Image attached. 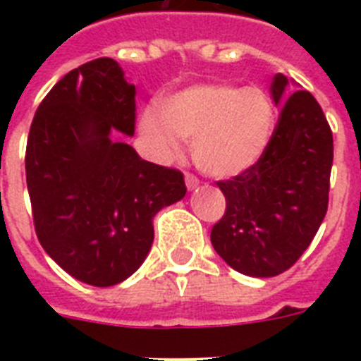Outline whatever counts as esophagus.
<instances>
[{
  "label": "esophagus",
  "mask_w": 361,
  "mask_h": 361,
  "mask_svg": "<svg viewBox=\"0 0 361 361\" xmlns=\"http://www.w3.org/2000/svg\"><path fill=\"white\" fill-rule=\"evenodd\" d=\"M186 186L188 190H195V188L199 186V178L193 173H186Z\"/></svg>",
  "instance_id": "esophagus-1"
}]
</instances>
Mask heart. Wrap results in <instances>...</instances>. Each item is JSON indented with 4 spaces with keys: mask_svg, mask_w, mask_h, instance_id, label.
Returning <instances> with one entry per match:
<instances>
[{
    "mask_svg": "<svg viewBox=\"0 0 361 361\" xmlns=\"http://www.w3.org/2000/svg\"><path fill=\"white\" fill-rule=\"evenodd\" d=\"M275 108L260 88L193 86L162 104V119L148 111L142 130L166 153L178 139L193 142L197 166L213 177H233L262 157L273 135Z\"/></svg>",
    "mask_w": 361,
    "mask_h": 361,
    "instance_id": "obj_1",
    "label": "heart"
}]
</instances>
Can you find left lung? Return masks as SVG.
I'll use <instances>...</instances> for the list:
<instances>
[{
	"label": "left lung",
	"instance_id": "8db88e82",
	"mask_svg": "<svg viewBox=\"0 0 361 361\" xmlns=\"http://www.w3.org/2000/svg\"><path fill=\"white\" fill-rule=\"evenodd\" d=\"M283 73L271 81L282 104L266 152L242 173L219 180L224 216L212 244L233 269L267 279L288 271L312 242L327 213L333 168V132L307 90L289 95Z\"/></svg>",
	"mask_w": 361,
	"mask_h": 361
}]
</instances>
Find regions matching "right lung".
<instances>
[{
    "mask_svg": "<svg viewBox=\"0 0 361 361\" xmlns=\"http://www.w3.org/2000/svg\"><path fill=\"white\" fill-rule=\"evenodd\" d=\"M135 132V86L117 61L73 68L41 101L25 153L34 228L73 279L116 286L145 262L153 216L186 195L184 175L111 137Z\"/></svg>",
    "mask_w": 361,
    "mask_h": 361,
    "instance_id": "right-lung-1",
    "label": "right lung"
}]
</instances>
